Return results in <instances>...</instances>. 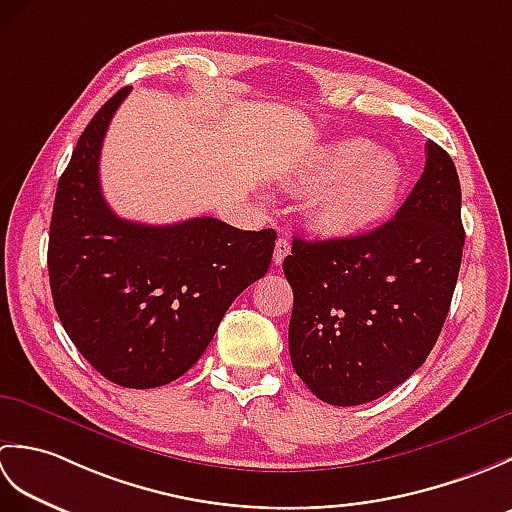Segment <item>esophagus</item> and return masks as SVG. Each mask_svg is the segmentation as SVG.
Segmentation results:
<instances>
[{
  "label": "esophagus",
  "instance_id": "34e87169",
  "mask_svg": "<svg viewBox=\"0 0 512 512\" xmlns=\"http://www.w3.org/2000/svg\"><path fill=\"white\" fill-rule=\"evenodd\" d=\"M288 253H290V239H288V237H279L277 244H275L273 262H275L277 266H281V264H284V259H286Z\"/></svg>",
  "mask_w": 512,
  "mask_h": 512
}]
</instances>
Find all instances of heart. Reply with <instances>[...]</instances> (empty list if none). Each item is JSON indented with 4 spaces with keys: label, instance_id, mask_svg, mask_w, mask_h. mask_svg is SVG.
Wrapping results in <instances>:
<instances>
[{
    "label": "heart",
    "instance_id": "1",
    "mask_svg": "<svg viewBox=\"0 0 512 512\" xmlns=\"http://www.w3.org/2000/svg\"><path fill=\"white\" fill-rule=\"evenodd\" d=\"M299 187L317 193L308 211L314 231L352 239L394 213L402 171L394 156L367 140H339L312 156L301 171Z\"/></svg>",
    "mask_w": 512,
    "mask_h": 512
}]
</instances>
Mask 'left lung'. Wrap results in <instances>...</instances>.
Wrapping results in <instances>:
<instances>
[{
  "label": "left lung",
  "instance_id": "left-lung-1",
  "mask_svg": "<svg viewBox=\"0 0 512 512\" xmlns=\"http://www.w3.org/2000/svg\"><path fill=\"white\" fill-rule=\"evenodd\" d=\"M460 209L458 171L429 140L422 176L394 220L352 239H292L290 361L314 396L363 405L427 361L462 264Z\"/></svg>",
  "mask_w": 512,
  "mask_h": 512
}]
</instances>
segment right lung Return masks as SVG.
<instances>
[{
  "mask_svg": "<svg viewBox=\"0 0 512 512\" xmlns=\"http://www.w3.org/2000/svg\"><path fill=\"white\" fill-rule=\"evenodd\" d=\"M116 92L61 173L48 239L52 301L76 350L107 380L151 389L204 354L228 306L268 273L277 233L239 231L215 217L149 226L121 220L101 193Z\"/></svg>",
  "mask_w": 512,
  "mask_h": 512,
  "instance_id": "add662e5",
  "label": "right lung"
}]
</instances>
